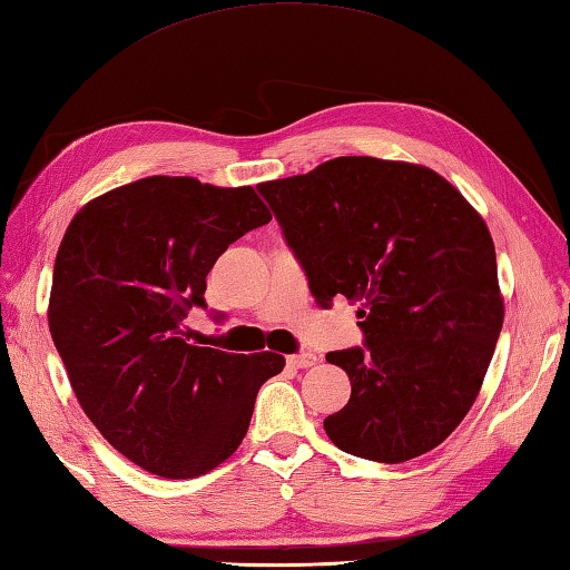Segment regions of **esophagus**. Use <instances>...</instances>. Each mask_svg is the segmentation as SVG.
I'll return each mask as SVG.
<instances>
[{
	"label": "esophagus",
	"instance_id": "1",
	"mask_svg": "<svg viewBox=\"0 0 570 570\" xmlns=\"http://www.w3.org/2000/svg\"><path fill=\"white\" fill-rule=\"evenodd\" d=\"M287 363L293 368H309V365L317 363V356L314 353H293V356H287Z\"/></svg>",
	"mask_w": 570,
	"mask_h": 570
}]
</instances>
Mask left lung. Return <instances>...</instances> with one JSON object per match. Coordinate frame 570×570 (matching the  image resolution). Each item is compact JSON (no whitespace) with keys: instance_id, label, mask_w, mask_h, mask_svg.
Listing matches in <instances>:
<instances>
[{"instance_id":"1","label":"left lung","mask_w":570,"mask_h":570,"mask_svg":"<svg viewBox=\"0 0 570 570\" xmlns=\"http://www.w3.org/2000/svg\"><path fill=\"white\" fill-rule=\"evenodd\" d=\"M258 193L317 305L361 302L363 346L326 353L351 381L346 407L324 420L328 439L377 463L436 449L475 402L502 328L485 222L434 170L368 156Z\"/></svg>"}]
</instances>
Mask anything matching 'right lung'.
Here are the masks:
<instances>
[{
    "label": "right lung",
    "instance_id": "right-lung-1",
    "mask_svg": "<svg viewBox=\"0 0 570 570\" xmlns=\"http://www.w3.org/2000/svg\"><path fill=\"white\" fill-rule=\"evenodd\" d=\"M273 217L253 187L136 180L75 214L50 287L48 326L80 407L144 471L185 480L242 444L261 385L285 358L189 344L207 273Z\"/></svg>",
    "mask_w": 570,
    "mask_h": 570
}]
</instances>
